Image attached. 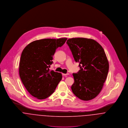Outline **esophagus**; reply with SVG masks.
I'll use <instances>...</instances> for the list:
<instances>
[{
    "instance_id": "esophagus-1",
    "label": "esophagus",
    "mask_w": 128,
    "mask_h": 128,
    "mask_svg": "<svg viewBox=\"0 0 128 128\" xmlns=\"http://www.w3.org/2000/svg\"><path fill=\"white\" fill-rule=\"evenodd\" d=\"M63 74V76H67V75H68V74Z\"/></svg>"
}]
</instances>
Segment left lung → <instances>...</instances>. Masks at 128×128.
<instances>
[{
  "label": "left lung",
  "instance_id": "8db88e82",
  "mask_svg": "<svg viewBox=\"0 0 128 128\" xmlns=\"http://www.w3.org/2000/svg\"><path fill=\"white\" fill-rule=\"evenodd\" d=\"M67 44L80 69L77 74H72L74 82L72 90L82 100L93 99L100 92L109 70L104 50L92 39L72 38Z\"/></svg>",
  "mask_w": 128,
  "mask_h": 128
}]
</instances>
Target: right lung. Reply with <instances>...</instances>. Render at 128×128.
I'll return each mask as SVG.
<instances>
[{
	"instance_id": "add662e5",
	"label": "right lung",
	"mask_w": 128,
	"mask_h": 128,
	"mask_svg": "<svg viewBox=\"0 0 128 128\" xmlns=\"http://www.w3.org/2000/svg\"><path fill=\"white\" fill-rule=\"evenodd\" d=\"M67 38L44 39L32 42L24 49L20 56L19 74L30 94L37 99L48 97L61 80V73L50 70L53 56Z\"/></svg>"
}]
</instances>
